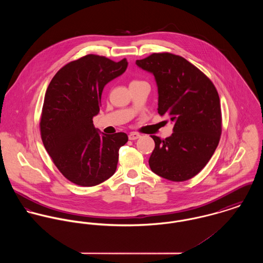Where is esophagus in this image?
<instances>
[{
    "mask_svg": "<svg viewBox=\"0 0 263 263\" xmlns=\"http://www.w3.org/2000/svg\"><path fill=\"white\" fill-rule=\"evenodd\" d=\"M140 137H141V135H140V134H138V133H136V132H132V133L128 135V139H129V140H132V141H134V140H138Z\"/></svg>",
    "mask_w": 263,
    "mask_h": 263,
    "instance_id": "esophagus-1",
    "label": "esophagus"
}]
</instances>
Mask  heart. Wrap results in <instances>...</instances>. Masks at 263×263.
<instances>
[{
  "instance_id": "1",
  "label": "heart",
  "mask_w": 263,
  "mask_h": 263,
  "mask_svg": "<svg viewBox=\"0 0 263 263\" xmlns=\"http://www.w3.org/2000/svg\"><path fill=\"white\" fill-rule=\"evenodd\" d=\"M139 82H142V81H137V80H135V81H133L130 84H134V83H139Z\"/></svg>"
}]
</instances>
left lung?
<instances>
[{
    "instance_id": "8db88e82",
    "label": "left lung",
    "mask_w": 263,
    "mask_h": 263,
    "mask_svg": "<svg viewBox=\"0 0 263 263\" xmlns=\"http://www.w3.org/2000/svg\"><path fill=\"white\" fill-rule=\"evenodd\" d=\"M137 66L152 73L158 87V113L173 122L171 137L151 136V170L171 181L198 174L217 149L222 134L220 97L213 82L184 58L153 53Z\"/></svg>"
}]
</instances>
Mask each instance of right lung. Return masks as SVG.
Listing matches in <instances>:
<instances>
[{"instance_id":"add662e5","label":"right lung","mask_w":263,"mask_h":263,"mask_svg":"<svg viewBox=\"0 0 263 263\" xmlns=\"http://www.w3.org/2000/svg\"><path fill=\"white\" fill-rule=\"evenodd\" d=\"M127 68L87 54L64 66L50 81L44 96L40 134L45 150L60 172L80 186L98 185L114 174L124 133L102 135L93 124L100 110L104 86Z\"/></svg>"}]
</instances>
